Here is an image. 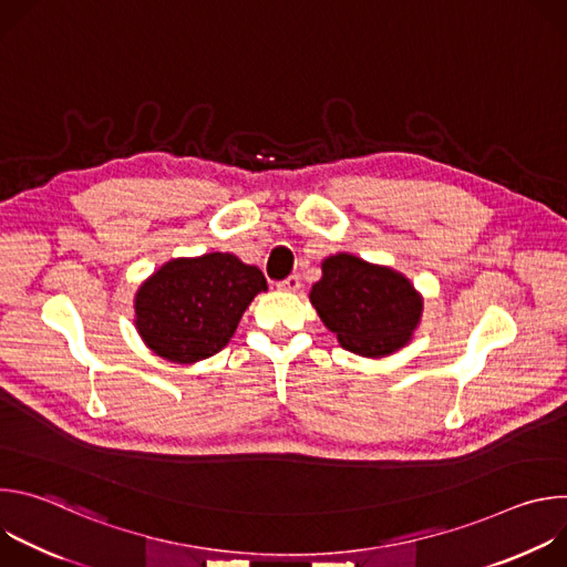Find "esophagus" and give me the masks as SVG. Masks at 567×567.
<instances>
[{"mask_svg":"<svg viewBox=\"0 0 567 567\" xmlns=\"http://www.w3.org/2000/svg\"><path fill=\"white\" fill-rule=\"evenodd\" d=\"M278 287H280L282 291L293 293V291H298V289H300V278H298V276H289V278H287V280H282Z\"/></svg>","mask_w":567,"mask_h":567,"instance_id":"34e87169","label":"esophagus"}]
</instances>
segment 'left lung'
Returning a JSON list of instances; mask_svg holds the SVG:
<instances>
[{
	"label": "left lung",
	"mask_w": 567,
	"mask_h": 567,
	"mask_svg": "<svg viewBox=\"0 0 567 567\" xmlns=\"http://www.w3.org/2000/svg\"><path fill=\"white\" fill-rule=\"evenodd\" d=\"M320 269L309 302L343 350L383 359L411 343L424 298L406 276L352 254H334Z\"/></svg>",
	"instance_id": "obj_1"
}]
</instances>
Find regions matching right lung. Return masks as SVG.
Returning a JSON list of instances; mask_svg holds the SVG:
<instances>
[{"label":"right lung","mask_w":567,"mask_h":567,"mask_svg":"<svg viewBox=\"0 0 567 567\" xmlns=\"http://www.w3.org/2000/svg\"><path fill=\"white\" fill-rule=\"evenodd\" d=\"M262 291V271L233 254L175 258L136 289L134 326L152 354L190 365L228 346L239 318Z\"/></svg>","instance_id":"1"}]
</instances>
